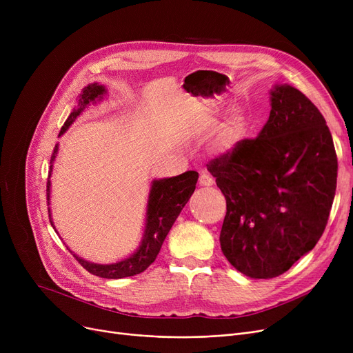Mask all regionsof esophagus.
Listing matches in <instances>:
<instances>
[{
  "mask_svg": "<svg viewBox=\"0 0 353 353\" xmlns=\"http://www.w3.org/2000/svg\"><path fill=\"white\" fill-rule=\"evenodd\" d=\"M199 183H200V186H205V188H210V186H213V183H214V180H213V177H212L210 174H208V173H203V174H200Z\"/></svg>",
  "mask_w": 353,
  "mask_h": 353,
  "instance_id": "esophagus-1",
  "label": "esophagus"
}]
</instances>
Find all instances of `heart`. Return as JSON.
Masks as SVG:
<instances>
[{
    "instance_id": "obj_1",
    "label": "heart",
    "mask_w": 353,
    "mask_h": 353,
    "mask_svg": "<svg viewBox=\"0 0 353 353\" xmlns=\"http://www.w3.org/2000/svg\"><path fill=\"white\" fill-rule=\"evenodd\" d=\"M219 120L212 117L209 127H216ZM249 120L245 111H236L232 117L221 125L213 141V150L219 154H229L236 150V147L242 143L248 134Z\"/></svg>"
}]
</instances>
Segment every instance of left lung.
<instances>
[{
	"label": "left lung",
	"instance_id": "left-lung-1",
	"mask_svg": "<svg viewBox=\"0 0 353 353\" xmlns=\"http://www.w3.org/2000/svg\"><path fill=\"white\" fill-rule=\"evenodd\" d=\"M270 105L257 139L208 164L226 197L221 252L253 279L285 273L318 243L338 177L335 145L316 105L289 84L270 90Z\"/></svg>",
	"mask_w": 353,
	"mask_h": 353
}]
</instances>
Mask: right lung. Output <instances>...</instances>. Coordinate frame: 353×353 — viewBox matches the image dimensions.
<instances>
[{
    "mask_svg": "<svg viewBox=\"0 0 353 353\" xmlns=\"http://www.w3.org/2000/svg\"><path fill=\"white\" fill-rule=\"evenodd\" d=\"M107 94V90L104 85L99 83L88 84L83 88L79 104L74 107L71 114L65 120L64 125L61 127V132L59 136H63L68 127L76 121V119L83 113V111L90 105L96 104L97 101L103 100V96ZM59 153V144L55 145L54 153L50 160V173H48V181H47V201L50 206V193H51V173H52V163L55 160V156ZM199 179V173L189 170L183 174L174 176V177H167V179H154L152 181L150 193H148L147 200V210H145V223H144V232L141 242L134 253L130 254L128 257L123 259L120 262L110 263V265H100V263H92L88 261H84L83 257L74 254L72 256L77 259V262L88 270L91 274H96L100 277H105V279H121V277L134 276L141 272H144L148 266H150L161 249V245L167 233L170 232L172 226L177 216L180 214L181 209L186 206L190 196L193 194L196 189V183ZM48 216L52 226V217L48 208ZM55 230V228H54ZM57 232V230H55ZM59 233V232H57Z\"/></svg>",
    "mask_w": 353,
    "mask_h": 353,
    "instance_id": "add662e5",
    "label": "right lung"
}]
</instances>
